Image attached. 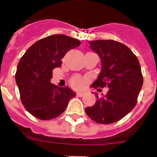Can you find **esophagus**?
<instances>
[{"label":"esophagus","mask_w":157,"mask_h":157,"mask_svg":"<svg viewBox=\"0 0 157 157\" xmlns=\"http://www.w3.org/2000/svg\"><path fill=\"white\" fill-rule=\"evenodd\" d=\"M85 94V92H82V91H80V92H77V93H76V95H77V97H82V96Z\"/></svg>","instance_id":"1"}]
</instances>
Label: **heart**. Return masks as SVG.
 Returning <instances> with one entry per match:
<instances>
[{
  "instance_id": "heart-1",
  "label": "heart",
  "mask_w": 157,
  "mask_h": 157,
  "mask_svg": "<svg viewBox=\"0 0 157 157\" xmlns=\"http://www.w3.org/2000/svg\"><path fill=\"white\" fill-rule=\"evenodd\" d=\"M71 85L74 86V87H76V88H81L82 87L84 84H85V81L82 78H81L80 76H75L71 79Z\"/></svg>"
}]
</instances>
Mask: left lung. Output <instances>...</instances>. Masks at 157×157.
<instances>
[{
  "label": "left lung",
  "mask_w": 157,
  "mask_h": 157,
  "mask_svg": "<svg viewBox=\"0 0 157 157\" xmlns=\"http://www.w3.org/2000/svg\"><path fill=\"white\" fill-rule=\"evenodd\" d=\"M90 48L99 55L102 70L92 83L94 88H109L86 113L98 124H109L120 120L135 108L143 85L138 59L126 45L114 40L89 42Z\"/></svg>",
  "instance_id": "8db88e82"
}]
</instances>
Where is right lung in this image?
Listing matches in <instances>:
<instances>
[{
  "mask_svg": "<svg viewBox=\"0 0 157 157\" xmlns=\"http://www.w3.org/2000/svg\"><path fill=\"white\" fill-rule=\"evenodd\" d=\"M81 44L63 34L46 37L28 48L19 61L15 79L27 111L35 118L49 120L64 112L75 92L68 86L52 84V71L61 66L66 52Z\"/></svg>",
  "mask_w": 157,
  "mask_h": 157,
  "instance_id": "obj_1",
  "label": "right lung"
}]
</instances>
